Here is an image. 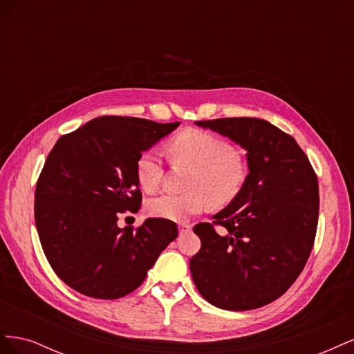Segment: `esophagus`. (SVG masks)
Wrapping results in <instances>:
<instances>
[{
	"label": "esophagus",
	"instance_id": "esophagus-1",
	"mask_svg": "<svg viewBox=\"0 0 354 354\" xmlns=\"http://www.w3.org/2000/svg\"><path fill=\"white\" fill-rule=\"evenodd\" d=\"M190 229H192V226L189 223H180L178 224V232L180 233H187V232H190Z\"/></svg>",
	"mask_w": 354,
	"mask_h": 354
}]
</instances>
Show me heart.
Wrapping results in <instances>:
<instances>
[{"instance_id": "b5f03b06", "label": "heart", "mask_w": 354, "mask_h": 354, "mask_svg": "<svg viewBox=\"0 0 354 354\" xmlns=\"http://www.w3.org/2000/svg\"><path fill=\"white\" fill-rule=\"evenodd\" d=\"M171 152L178 159L195 165L183 194L165 192L147 203L153 217L185 221L202 212L209 201L214 205H226L239 195L246 180V165L234 147L208 131L186 130L180 133ZM136 174L142 189L155 190L162 178V159L153 149L143 152L137 159Z\"/></svg>"}]
</instances>
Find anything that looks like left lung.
<instances>
[{
  "mask_svg": "<svg viewBox=\"0 0 354 354\" xmlns=\"http://www.w3.org/2000/svg\"><path fill=\"white\" fill-rule=\"evenodd\" d=\"M246 151L250 173L239 195L194 232L190 259L199 294L224 310L243 312L274 301L312 252L319 218L317 176L295 138L259 118L198 121ZM214 225L227 229L218 235Z\"/></svg>",
  "mask_w": 354,
  "mask_h": 354,
  "instance_id": "1",
  "label": "left lung"
}]
</instances>
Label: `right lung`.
Listing matches in <instances>:
<instances>
[{"instance_id": "add662e5", "label": "right lung", "mask_w": 354, "mask_h": 354, "mask_svg": "<svg viewBox=\"0 0 354 354\" xmlns=\"http://www.w3.org/2000/svg\"><path fill=\"white\" fill-rule=\"evenodd\" d=\"M180 122L100 116L62 136L35 189V224L51 269L75 291L116 299L142 285L177 234L174 221L147 218L118 227L142 205L136 164Z\"/></svg>"}]
</instances>
